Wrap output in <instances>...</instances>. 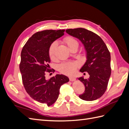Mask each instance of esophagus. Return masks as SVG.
Here are the masks:
<instances>
[{"instance_id": "1", "label": "esophagus", "mask_w": 129, "mask_h": 129, "mask_svg": "<svg viewBox=\"0 0 129 129\" xmlns=\"http://www.w3.org/2000/svg\"><path fill=\"white\" fill-rule=\"evenodd\" d=\"M69 80L71 81H75L76 80V79L74 77H73V76H70Z\"/></svg>"}]
</instances>
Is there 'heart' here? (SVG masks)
Segmentation results:
<instances>
[{
    "label": "heart",
    "instance_id": "b5f03b06",
    "mask_svg": "<svg viewBox=\"0 0 129 129\" xmlns=\"http://www.w3.org/2000/svg\"><path fill=\"white\" fill-rule=\"evenodd\" d=\"M65 42L69 48L75 44H77L78 45L77 41L72 37H67L65 39ZM56 45V43L54 42L51 44L50 48H49V55L51 60H54L55 59V51ZM76 68H77V65L76 63L73 62L63 63V64L60 65L59 67V69L60 72L64 74L68 75L74 74L76 72Z\"/></svg>",
    "mask_w": 129,
    "mask_h": 129
}]
</instances>
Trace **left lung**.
Listing matches in <instances>:
<instances>
[{
  "label": "left lung",
  "mask_w": 129,
  "mask_h": 129,
  "mask_svg": "<svg viewBox=\"0 0 129 129\" xmlns=\"http://www.w3.org/2000/svg\"><path fill=\"white\" fill-rule=\"evenodd\" d=\"M66 32L80 40L86 52V62L80 72H86L90 76L78 78L85 86L84 92L79 96L86 101L96 100L105 93L111 75L110 52L102 39L88 30L79 28L67 29Z\"/></svg>",
  "instance_id": "left-lung-1"
}]
</instances>
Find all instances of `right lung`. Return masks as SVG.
I'll return each mask as SVG.
<instances>
[{
    "instance_id": "right-lung-1",
    "label": "right lung",
    "mask_w": 129,
    "mask_h": 129,
    "mask_svg": "<svg viewBox=\"0 0 129 129\" xmlns=\"http://www.w3.org/2000/svg\"><path fill=\"white\" fill-rule=\"evenodd\" d=\"M65 30H46L37 32L27 41L21 52L19 65L24 86L30 96L50 106L55 102L62 84L69 79L64 75L56 74L45 79L50 58L49 49L55 40L64 34Z\"/></svg>"
}]
</instances>
